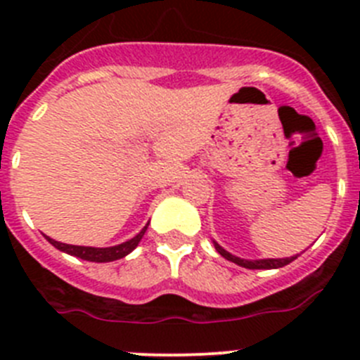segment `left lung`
I'll use <instances>...</instances> for the list:
<instances>
[{
    "label": "left lung",
    "mask_w": 360,
    "mask_h": 360,
    "mask_svg": "<svg viewBox=\"0 0 360 360\" xmlns=\"http://www.w3.org/2000/svg\"><path fill=\"white\" fill-rule=\"evenodd\" d=\"M214 243V249L218 250V254H221V256L225 257V259H229V262L236 263V265L240 266H245V269H250V270H270V269H281V266L288 265V263H292L295 259V257L299 256V254H295V256H290V257H266V259H241V257L238 256H232L231 252H227V250L221 247V245H218L216 241H212Z\"/></svg>",
    "instance_id": "8db88e82"
}]
</instances>
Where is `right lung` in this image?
<instances>
[{
    "label": "right lung",
    "instance_id": "1",
    "mask_svg": "<svg viewBox=\"0 0 360 360\" xmlns=\"http://www.w3.org/2000/svg\"><path fill=\"white\" fill-rule=\"evenodd\" d=\"M148 225L142 229L136 236H133L131 240L124 241L120 245H113V247H82V245H66L61 243V241H56L52 238L46 236V240L59 249L61 252L70 254V256H75V257H81V259H86V262H95V263H108V262H115V259H120V257L128 256L129 252L136 249V245L141 243L142 236L146 234L148 231Z\"/></svg>",
    "mask_w": 360,
    "mask_h": 360
}]
</instances>
